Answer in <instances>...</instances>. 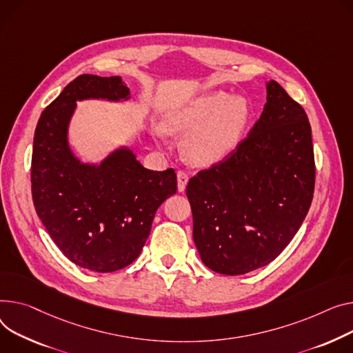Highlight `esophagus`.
Listing matches in <instances>:
<instances>
[{
    "label": "esophagus",
    "instance_id": "1",
    "mask_svg": "<svg viewBox=\"0 0 353 353\" xmlns=\"http://www.w3.org/2000/svg\"><path fill=\"white\" fill-rule=\"evenodd\" d=\"M187 181H189V173L184 172V170H179L177 172V187H179V192H184Z\"/></svg>",
    "mask_w": 353,
    "mask_h": 353
}]
</instances>
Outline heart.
Wrapping results in <instances>:
<instances>
[{"label":"heart","mask_w":353,"mask_h":353,"mask_svg":"<svg viewBox=\"0 0 353 353\" xmlns=\"http://www.w3.org/2000/svg\"><path fill=\"white\" fill-rule=\"evenodd\" d=\"M248 119L244 98L214 92L169 116L163 128L170 133L190 132L183 142L184 156L197 166H208L237 146Z\"/></svg>","instance_id":"1"}]
</instances>
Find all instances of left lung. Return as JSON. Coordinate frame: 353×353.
Returning <instances> with one entry per match:
<instances>
[{
    "instance_id": "obj_1",
    "label": "left lung",
    "mask_w": 353,
    "mask_h": 353,
    "mask_svg": "<svg viewBox=\"0 0 353 353\" xmlns=\"http://www.w3.org/2000/svg\"><path fill=\"white\" fill-rule=\"evenodd\" d=\"M314 189L308 116L271 81L267 103L250 134L185 187L201 261L224 275H241L270 264L307 217Z\"/></svg>"
}]
</instances>
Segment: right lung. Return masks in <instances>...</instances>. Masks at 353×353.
Segmentation results:
<instances>
[{
    "label": "right lung",
    "instance_id": "add662e5",
    "mask_svg": "<svg viewBox=\"0 0 353 353\" xmlns=\"http://www.w3.org/2000/svg\"><path fill=\"white\" fill-rule=\"evenodd\" d=\"M129 98L121 77L81 75L45 108L38 121L31 160L37 214L62 254L74 264L113 272L142 251L160 204L177 192L173 169H145L129 149L99 166L81 163L68 146V125L77 101Z\"/></svg>",
    "mask_w": 353,
    "mask_h": 353
}]
</instances>
